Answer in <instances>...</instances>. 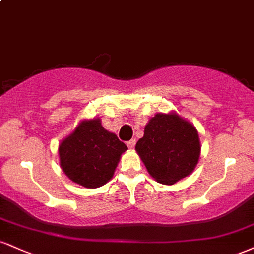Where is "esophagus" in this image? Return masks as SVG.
Returning a JSON list of instances; mask_svg holds the SVG:
<instances>
[{"mask_svg": "<svg viewBox=\"0 0 254 254\" xmlns=\"http://www.w3.org/2000/svg\"><path fill=\"white\" fill-rule=\"evenodd\" d=\"M127 147L130 148V149H133L135 148V144H136V139H131V141L127 142Z\"/></svg>", "mask_w": 254, "mask_h": 254, "instance_id": "1", "label": "esophagus"}]
</instances>
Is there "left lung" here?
<instances>
[{"label": "left lung", "mask_w": 254, "mask_h": 254, "mask_svg": "<svg viewBox=\"0 0 254 254\" xmlns=\"http://www.w3.org/2000/svg\"><path fill=\"white\" fill-rule=\"evenodd\" d=\"M135 149L157 183L173 185L196 168L200 141L194 125L177 112L156 113Z\"/></svg>", "instance_id": "8db88e82"}]
</instances>
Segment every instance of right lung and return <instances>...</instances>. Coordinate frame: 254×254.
Wrapping results in <instances>:
<instances>
[{
    "label": "right lung",
    "instance_id": "1",
    "mask_svg": "<svg viewBox=\"0 0 254 254\" xmlns=\"http://www.w3.org/2000/svg\"><path fill=\"white\" fill-rule=\"evenodd\" d=\"M127 147L101 125L100 118L82 119L58 145L60 165L71 182L97 189L112 179Z\"/></svg>",
    "mask_w": 254,
    "mask_h": 254
}]
</instances>
